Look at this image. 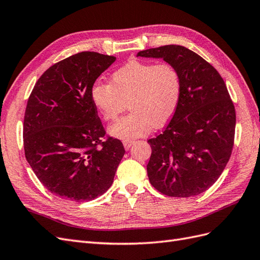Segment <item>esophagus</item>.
Returning a JSON list of instances; mask_svg holds the SVG:
<instances>
[{
	"label": "esophagus",
	"instance_id": "obj_1",
	"mask_svg": "<svg viewBox=\"0 0 260 260\" xmlns=\"http://www.w3.org/2000/svg\"><path fill=\"white\" fill-rule=\"evenodd\" d=\"M135 143V141H123V146L125 149H129L131 147V145Z\"/></svg>",
	"mask_w": 260,
	"mask_h": 260
}]
</instances>
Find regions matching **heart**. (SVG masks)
Returning <instances> with one entry per match:
<instances>
[{"mask_svg": "<svg viewBox=\"0 0 260 260\" xmlns=\"http://www.w3.org/2000/svg\"><path fill=\"white\" fill-rule=\"evenodd\" d=\"M181 93L182 81L174 65L131 60L115 70L111 83H94L91 101L104 120L117 119L129 103L132 112L111 125L108 132L131 141L167 124L177 112Z\"/></svg>", "mask_w": 260, "mask_h": 260, "instance_id": "1", "label": "heart"}]
</instances>
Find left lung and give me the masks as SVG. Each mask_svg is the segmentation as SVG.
<instances>
[{
    "label": "left lung",
    "mask_w": 260,
    "mask_h": 260,
    "mask_svg": "<svg viewBox=\"0 0 260 260\" xmlns=\"http://www.w3.org/2000/svg\"><path fill=\"white\" fill-rule=\"evenodd\" d=\"M137 56L162 58L178 69L182 81L176 114L162 133L147 141L149 182L171 198L205 192L222 174L234 144L235 108L223 79L181 45L140 51Z\"/></svg>",
    "instance_id": "left-lung-1"
}]
</instances>
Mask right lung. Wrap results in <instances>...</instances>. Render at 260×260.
Listing matches in <instances>:
<instances>
[{
	"mask_svg": "<svg viewBox=\"0 0 260 260\" xmlns=\"http://www.w3.org/2000/svg\"><path fill=\"white\" fill-rule=\"evenodd\" d=\"M115 60L96 52L75 54L45 70L28 99L26 159L58 198L89 202L113 184L124 148L120 140L105 136L91 88Z\"/></svg>",
	"mask_w": 260,
	"mask_h": 260,
	"instance_id": "right-lung-1",
	"label": "right lung"
}]
</instances>
